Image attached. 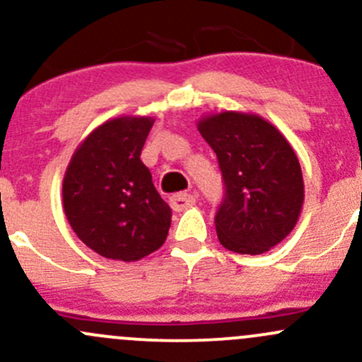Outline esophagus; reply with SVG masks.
I'll return each mask as SVG.
<instances>
[{
  "mask_svg": "<svg viewBox=\"0 0 362 362\" xmlns=\"http://www.w3.org/2000/svg\"><path fill=\"white\" fill-rule=\"evenodd\" d=\"M196 203V196L189 194V192H178V194L170 196V206L173 208L175 211H182L185 208L192 206Z\"/></svg>",
  "mask_w": 362,
  "mask_h": 362,
  "instance_id": "34e87169",
  "label": "esophagus"
}]
</instances>
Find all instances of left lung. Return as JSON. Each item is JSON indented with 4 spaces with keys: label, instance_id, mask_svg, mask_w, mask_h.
Returning <instances> with one entry per match:
<instances>
[{
    "label": "left lung",
    "instance_id": "obj_1",
    "mask_svg": "<svg viewBox=\"0 0 362 362\" xmlns=\"http://www.w3.org/2000/svg\"><path fill=\"white\" fill-rule=\"evenodd\" d=\"M198 129L217 154L224 199L215 215L218 242L236 254H264L294 229L305 199L296 152L254 113L203 117Z\"/></svg>",
    "mask_w": 362,
    "mask_h": 362
}]
</instances>
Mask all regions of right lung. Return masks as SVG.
<instances>
[{
    "instance_id": "right-lung-1",
    "label": "right lung",
    "mask_w": 362,
    "mask_h": 362,
    "mask_svg": "<svg viewBox=\"0 0 362 362\" xmlns=\"http://www.w3.org/2000/svg\"><path fill=\"white\" fill-rule=\"evenodd\" d=\"M152 117H117L93 131L69 160L63 206L69 226L96 254L133 262L158 250L171 208L141 163Z\"/></svg>"
}]
</instances>
